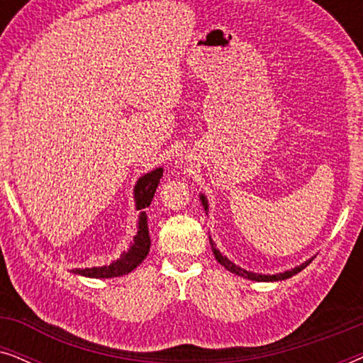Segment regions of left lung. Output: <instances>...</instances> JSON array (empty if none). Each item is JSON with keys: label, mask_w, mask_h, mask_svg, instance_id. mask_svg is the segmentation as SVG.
I'll return each instance as SVG.
<instances>
[{"label": "left lung", "mask_w": 363, "mask_h": 363, "mask_svg": "<svg viewBox=\"0 0 363 363\" xmlns=\"http://www.w3.org/2000/svg\"><path fill=\"white\" fill-rule=\"evenodd\" d=\"M200 198H201L203 208H205V211H206V210H208V201H206V198L203 196V195H201ZM213 252H215V257L218 259V262H220L221 266H225L228 271L233 272V274L241 276V277H245V279H250V281H257V282H269V281H282V279H289L291 276H294V274H297V272H301L302 269H304V267H307V266H309L311 262H312V259H309V261L302 262L301 266H297V267H294V269H291V271L279 272V274H272V276H262V274H256V272L246 271V269H242V267H240V266L233 264V262H231L230 259H226V257H223V256H221V252H220V251H216L215 247H213Z\"/></svg>", "instance_id": "left-lung-1"}]
</instances>
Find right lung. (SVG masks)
Listing matches in <instances>:
<instances>
[{"label":"right lung","mask_w":363,"mask_h":363,"mask_svg":"<svg viewBox=\"0 0 363 363\" xmlns=\"http://www.w3.org/2000/svg\"><path fill=\"white\" fill-rule=\"evenodd\" d=\"M163 175V168H157L147 175H143L135 185V205L137 210H140V218H138V231L137 236L133 238V245L130 250L113 261L111 266L102 267H86V269H74V274H81L86 277H97V279H107V277H117L123 276L127 272L135 269L140 262L145 259L150 250V236H148V226H147V215L145 208L150 206L155 195V190L160 183V178Z\"/></svg>","instance_id":"1"}]
</instances>
